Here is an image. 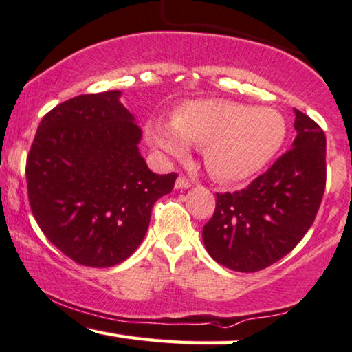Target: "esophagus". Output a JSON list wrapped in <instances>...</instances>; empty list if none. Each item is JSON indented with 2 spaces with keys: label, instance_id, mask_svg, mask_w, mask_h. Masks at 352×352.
<instances>
[{
  "label": "esophagus",
  "instance_id": "34e87169",
  "mask_svg": "<svg viewBox=\"0 0 352 352\" xmlns=\"http://www.w3.org/2000/svg\"><path fill=\"white\" fill-rule=\"evenodd\" d=\"M175 187H176V189H189V187H190V181L186 179L184 176H179V177H177V179H176Z\"/></svg>",
  "mask_w": 352,
  "mask_h": 352
}]
</instances>
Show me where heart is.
Returning a JSON list of instances; mask_svg holds the SVG:
<instances>
[{
  "mask_svg": "<svg viewBox=\"0 0 352 352\" xmlns=\"http://www.w3.org/2000/svg\"><path fill=\"white\" fill-rule=\"evenodd\" d=\"M285 120L277 110L226 99L190 100L177 107L171 123L160 118L146 124V138L163 157H182L201 147L210 175L224 182L243 181L263 170L282 147Z\"/></svg>",
  "mask_w": 352,
  "mask_h": 352,
  "instance_id": "b5f03b06",
  "label": "heart"
}]
</instances>
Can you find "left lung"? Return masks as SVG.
Listing matches in <instances>:
<instances>
[{"mask_svg": "<svg viewBox=\"0 0 352 352\" xmlns=\"http://www.w3.org/2000/svg\"><path fill=\"white\" fill-rule=\"evenodd\" d=\"M295 141L247 189L216 194L204 243L216 263L256 272L285 256L314 223L325 190V134L295 109Z\"/></svg>", "mask_w": 352, "mask_h": 352, "instance_id": "8db88e82", "label": "left lung"}]
</instances>
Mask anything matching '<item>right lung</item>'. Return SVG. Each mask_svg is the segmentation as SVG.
<instances>
[{"mask_svg": "<svg viewBox=\"0 0 352 352\" xmlns=\"http://www.w3.org/2000/svg\"><path fill=\"white\" fill-rule=\"evenodd\" d=\"M122 91L83 94L45 115L27 158L32 213L62 253L88 267L128 259L152 206L177 175H155L139 152L142 131Z\"/></svg>", "mask_w": 352, "mask_h": 352, "instance_id": "add662e5", "label": "right lung"}]
</instances>
